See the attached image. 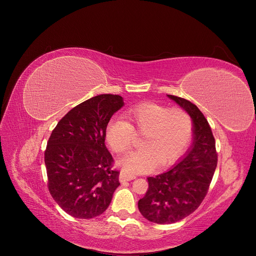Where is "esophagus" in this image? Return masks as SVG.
<instances>
[{
	"label": "esophagus",
	"mask_w": 256,
	"mask_h": 256,
	"mask_svg": "<svg viewBox=\"0 0 256 256\" xmlns=\"http://www.w3.org/2000/svg\"><path fill=\"white\" fill-rule=\"evenodd\" d=\"M136 176L128 174L126 172H120V182L130 181V180H133V179H136Z\"/></svg>",
	"instance_id": "obj_1"
}]
</instances>
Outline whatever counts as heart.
Returning a JSON list of instances; mask_svg holds the SVG:
<instances>
[{"mask_svg": "<svg viewBox=\"0 0 256 256\" xmlns=\"http://www.w3.org/2000/svg\"><path fill=\"white\" fill-rule=\"evenodd\" d=\"M126 120L112 118L107 123L105 138L116 153L131 148L136 132L142 134V149L132 151L118 160L129 174L148 173L156 164L166 166L186 150L192 134V120L181 108L144 102L125 112Z\"/></svg>", "mask_w": 256, "mask_h": 256, "instance_id": "heart-1", "label": "heart"}]
</instances>
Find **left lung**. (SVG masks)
<instances>
[{"label": "left lung", "instance_id": "1", "mask_svg": "<svg viewBox=\"0 0 256 256\" xmlns=\"http://www.w3.org/2000/svg\"><path fill=\"white\" fill-rule=\"evenodd\" d=\"M168 96L190 116L194 142L188 154L171 170L148 177L149 188L138 205L147 220L157 224L176 223L199 208L208 192L218 162L214 138L199 108L180 96Z\"/></svg>", "mask_w": 256, "mask_h": 256}]
</instances>
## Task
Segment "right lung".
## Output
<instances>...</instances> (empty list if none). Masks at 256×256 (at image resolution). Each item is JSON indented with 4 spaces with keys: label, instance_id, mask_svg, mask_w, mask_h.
Segmentation results:
<instances>
[{
    "label": "right lung",
    "instance_id": "obj_1",
    "mask_svg": "<svg viewBox=\"0 0 256 256\" xmlns=\"http://www.w3.org/2000/svg\"><path fill=\"white\" fill-rule=\"evenodd\" d=\"M124 105L118 94H99L74 107L48 140V188L66 214L79 218L102 214L120 186V172L105 146L107 123Z\"/></svg>",
    "mask_w": 256,
    "mask_h": 256
}]
</instances>
